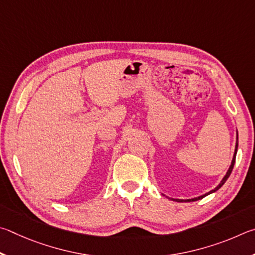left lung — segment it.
Segmentation results:
<instances>
[{"instance_id":"obj_1","label":"left lung","mask_w":255,"mask_h":255,"mask_svg":"<svg viewBox=\"0 0 255 255\" xmlns=\"http://www.w3.org/2000/svg\"><path fill=\"white\" fill-rule=\"evenodd\" d=\"M238 145H239V135H238V140H236V145H235V153H234L233 160H232V164H231V167H230V169H229V171H227V173H226V175H225V177L223 178V180L221 181V184L218 185L215 189H213L212 191H209V193L205 194V195H203V196H199V197H196V198H191V199H187V200H182V199H172V200H177V202H195V200L202 199V198H204V197H205V196H207V195H209V194L214 193V191H216V190L220 189L221 187L225 184V181H226L227 179H229V177H230V175H231V172H232V170H233V168H234V163H235V158H236V152H238Z\"/></svg>"}]
</instances>
